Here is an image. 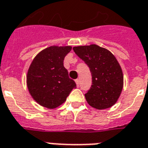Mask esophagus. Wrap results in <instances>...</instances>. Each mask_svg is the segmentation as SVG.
I'll return each mask as SVG.
<instances>
[{"mask_svg":"<svg viewBox=\"0 0 148 148\" xmlns=\"http://www.w3.org/2000/svg\"><path fill=\"white\" fill-rule=\"evenodd\" d=\"M75 83H76L77 86L78 87L79 86V79H76V80H75Z\"/></svg>","mask_w":148,"mask_h":148,"instance_id":"34e87169","label":"esophagus"}]
</instances>
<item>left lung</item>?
<instances>
[{"instance_id": "8db88e82", "label": "left lung", "mask_w": 148, "mask_h": 148, "mask_svg": "<svg viewBox=\"0 0 148 148\" xmlns=\"http://www.w3.org/2000/svg\"><path fill=\"white\" fill-rule=\"evenodd\" d=\"M73 49L92 73V85L84 95L89 106L106 109L116 104L123 87V74L114 55L95 44L74 47Z\"/></svg>"}]
</instances>
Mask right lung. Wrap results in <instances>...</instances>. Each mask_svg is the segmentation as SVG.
I'll use <instances>...</instances> for the list:
<instances>
[{
	"label": "right lung",
	"mask_w": 148,
	"mask_h": 148,
	"mask_svg": "<svg viewBox=\"0 0 148 148\" xmlns=\"http://www.w3.org/2000/svg\"><path fill=\"white\" fill-rule=\"evenodd\" d=\"M71 46H52L40 51L29 66L27 87L32 99L47 109H55L66 101L70 92L76 88L64 66Z\"/></svg>",
	"instance_id": "right-lung-1"
}]
</instances>
